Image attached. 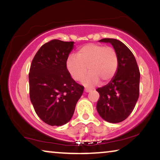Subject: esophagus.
<instances>
[{"label":"esophagus","instance_id":"34e87169","mask_svg":"<svg viewBox=\"0 0 160 160\" xmlns=\"http://www.w3.org/2000/svg\"><path fill=\"white\" fill-rule=\"evenodd\" d=\"M91 90H90V89H88V88H85V92H86V93H88V92H90Z\"/></svg>","mask_w":160,"mask_h":160}]
</instances>
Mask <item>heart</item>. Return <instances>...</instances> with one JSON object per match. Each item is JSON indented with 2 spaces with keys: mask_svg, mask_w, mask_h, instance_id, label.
Segmentation results:
<instances>
[{
  "mask_svg": "<svg viewBox=\"0 0 160 160\" xmlns=\"http://www.w3.org/2000/svg\"><path fill=\"white\" fill-rule=\"evenodd\" d=\"M67 69L76 81L81 80L89 73L82 84L86 87L95 86L102 81L106 83L116 75L118 67V58L116 50L111 47L88 44L77 51L76 56L69 55L67 59Z\"/></svg>",
  "mask_w": 160,
  "mask_h": 160,
  "instance_id": "b5f03b06",
  "label": "heart"
}]
</instances>
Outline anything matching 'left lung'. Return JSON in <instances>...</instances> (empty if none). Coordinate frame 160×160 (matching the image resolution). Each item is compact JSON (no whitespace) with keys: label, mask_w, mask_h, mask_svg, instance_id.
<instances>
[{"label":"left lung","mask_w":160,"mask_h":160,"mask_svg":"<svg viewBox=\"0 0 160 160\" xmlns=\"http://www.w3.org/2000/svg\"><path fill=\"white\" fill-rule=\"evenodd\" d=\"M99 42L110 43L118 58L116 75L106 86L99 88L97 110L102 118L110 123L125 120L135 108L139 97L140 71L131 50L116 39H102Z\"/></svg>","instance_id":"obj_1"}]
</instances>
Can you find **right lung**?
<instances>
[{"label": "right lung", "mask_w": 160, "mask_h": 160, "mask_svg": "<svg viewBox=\"0 0 160 160\" xmlns=\"http://www.w3.org/2000/svg\"><path fill=\"white\" fill-rule=\"evenodd\" d=\"M74 44L52 40L40 48L31 65L30 99L38 116L50 126H62L71 120L83 92L66 65Z\"/></svg>", "instance_id": "right-lung-1"}]
</instances>
